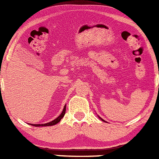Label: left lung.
<instances>
[{
  "instance_id": "1",
  "label": "left lung",
  "mask_w": 159,
  "mask_h": 159,
  "mask_svg": "<svg viewBox=\"0 0 159 159\" xmlns=\"http://www.w3.org/2000/svg\"><path fill=\"white\" fill-rule=\"evenodd\" d=\"M102 121H104V120H103V119H102Z\"/></svg>"
}]
</instances>
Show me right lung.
<instances>
[{"mask_svg": "<svg viewBox=\"0 0 159 159\" xmlns=\"http://www.w3.org/2000/svg\"><path fill=\"white\" fill-rule=\"evenodd\" d=\"M65 112H66V106H65L64 108H63L61 115H59L57 118H56L55 120H53V121H50V122H48V123H45V124H30V125H34V126H50V125H54L57 124L58 122H59V121H60V120L63 118V116H64V115H65Z\"/></svg>", "mask_w": 159, "mask_h": 159, "instance_id": "1", "label": "right lung"}]
</instances>
